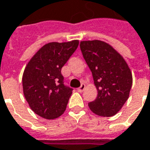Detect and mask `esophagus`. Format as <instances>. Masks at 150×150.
Returning a JSON list of instances; mask_svg holds the SVG:
<instances>
[{
    "label": "esophagus",
    "mask_w": 150,
    "mask_h": 150,
    "mask_svg": "<svg viewBox=\"0 0 150 150\" xmlns=\"http://www.w3.org/2000/svg\"><path fill=\"white\" fill-rule=\"evenodd\" d=\"M86 88V85L84 83H83L79 88H78V92H83V91H84V89Z\"/></svg>",
    "instance_id": "34e87169"
}]
</instances>
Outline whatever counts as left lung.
Wrapping results in <instances>:
<instances>
[{
	"label": "left lung",
	"instance_id": "left-lung-1",
	"mask_svg": "<svg viewBox=\"0 0 150 150\" xmlns=\"http://www.w3.org/2000/svg\"><path fill=\"white\" fill-rule=\"evenodd\" d=\"M80 48L98 90L88 107L97 115L112 117L129 98L133 83L129 67L112 46L103 41H83Z\"/></svg>",
	"mask_w": 150,
	"mask_h": 150
}]
</instances>
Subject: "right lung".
Returning a JSON list of instances; mask_svg holds the SVG:
<instances>
[{
  "label": "right lung",
  "mask_w": 150,
  "mask_h": 150,
  "mask_svg": "<svg viewBox=\"0 0 150 150\" xmlns=\"http://www.w3.org/2000/svg\"><path fill=\"white\" fill-rule=\"evenodd\" d=\"M78 43L73 40L46 44L26 65L22 76L23 93L32 111L42 118L54 119L66 110L72 88L64 85L61 70Z\"/></svg>",
  "instance_id": "1"
}]
</instances>
